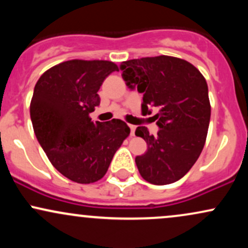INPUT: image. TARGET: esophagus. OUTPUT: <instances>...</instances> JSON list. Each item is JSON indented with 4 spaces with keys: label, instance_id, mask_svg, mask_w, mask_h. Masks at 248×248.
<instances>
[{
    "label": "esophagus",
    "instance_id": "1",
    "mask_svg": "<svg viewBox=\"0 0 248 248\" xmlns=\"http://www.w3.org/2000/svg\"><path fill=\"white\" fill-rule=\"evenodd\" d=\"M129 128H130V135L134 136V135H135V129H136V127L134 126V124H129Z\"/></svg>",
    "mask_w": 248,
    "mask_h": 248
}]
</instances>
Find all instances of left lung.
Wrapping results in <instances>:
<instances>
[{
    "mask_svg": "<svg viewBox=\"0 0 248 248\" xmlns=\"http://www.w3.org/2000/svg\"><path fill=\"white\" fill-rule=\"evenodd\" d=\"M121 70L127 86L143 93L142 113L158 108L157 135L147 127L135 130L148 146L135 157L139 172L155 186L173 183L191 169L205 144L211 116L205 78L191 62L171 56L130 59Z\"/></svg>",
    "mask_w": 248,
    "mask_h": 248,
    "instance_id": "obj_1",
    "label": "left lung"
}]
</instances>
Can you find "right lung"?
I'll list each match as a JSON object with an SVG mask.
<instances>
[{"instance_id":"add662e5","label":"right lung","mask_w":248,"mask_h":248,"mask_svg":"<svg viewBox=\"0 0 248 248\" xmlns=\"http://www.w3.org/2000/svg\"><path fill=\"white\" fill-rule=\"evenodd\" d=\"M114 71L119 67L113 62L72 59L45 71L33 90L30 116L37 140L51 164L76 183L104 177L130 133L119 119L90 118L100 104L99 88Z\"/></svg>"}]
</instances>
